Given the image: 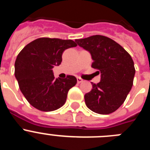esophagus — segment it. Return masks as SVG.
Returning <instances> with one entry per match:
<instances>
[{"mask_svg":"<svg viewBox=\"0 0 150 150\" xmlns=\"http://www.w3.org/2000/svg\"><path fill=\"white\" fill-rule=\"evenodd\" d=\"M76 79H77V83H81L83 81V79H81L80 77H77L76 78Z\"/></svg>","mask_w":150,"mask_h":150,"instance_id":"esophagus-1","label":"esophagus"}]
</instances>
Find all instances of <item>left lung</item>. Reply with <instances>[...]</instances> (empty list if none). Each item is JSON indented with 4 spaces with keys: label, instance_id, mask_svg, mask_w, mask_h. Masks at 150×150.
Segmentation results:
<instances>
[{
    "label": "left lung",
    "instance_id": "1",
    "mask_svg": "<svg viewBox=\"0 0 150 150\" xmlns=\"http://www.w3.org/2000/svg\"><path fill=\"white\" fill-rule=\"evenodd\" d=\"M79 46L90 52L91 67L100 73V81L91 83L92 89L85 95L91 111L110 114L124 103L133 86L135 68L132 57L116 41L102 35L76 40Z\"/></svg>",
    "mask_w": 150,
    "mask_h": 150
}]
</instances>
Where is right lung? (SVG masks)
Segmentation results:
<instances>
[{"mask_svg":"<svg viewBox=\"0 0 150 150\" xmlns=\"http://www.w3.org/2000/svg\"><path fill=\"white\" fill-rule=\"evenodd\" d=\"M77 46L72 40L41 38L26 45L15 62V76L30 105L41 111H53L64 104L76 78L55 79L52 68L59 66L65 50Z\"/></svg>","mask_w":150,"mask_h":150,"instance_id":"obj_1","label":"right lung"}]
</instances>
